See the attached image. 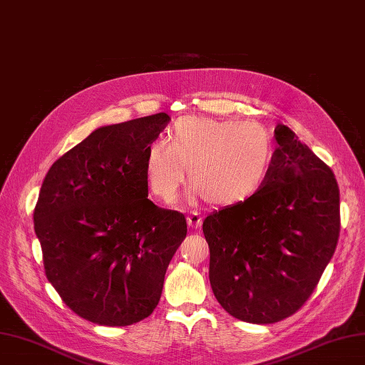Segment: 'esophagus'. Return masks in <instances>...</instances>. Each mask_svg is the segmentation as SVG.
Listing matches in <instances>:
<instances>
[{
	"label": "esophagus",
	"mask_w": 365,
	"mask_h": 365,
	"mask_svg": "<svg viewBox=\"0 0 365 365\" xmlns=\"http://www.w3.org/2000/svg\"><path fill=\"white\" fill-rule=\"evenodd\" d=\"M187 224L192 228H200L202 225V217L197 215V213H192L187 216Z\"/></svg>",
	"instance_id": "obj_1"
}]
</instances>
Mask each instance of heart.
I'll return each instance as SVG.
<instances>
[{"mask_svg":"<svg viewBox=\"0 0 365 365\" xmlns=\"http://www.w3.org/2000/svg\"><path fill=\"white\" fill-rule=\"evenodd\" d=\"M169 140H153L145 150L149 189L168 204L178 200L187 169L208 204L233 207L257 195L272 168V137L254 121L185 115L175 121Z\"/></svg>","mask_w":365,"mask_h":365,"instance_id":"heart-1","label":"heart"}]
</instances>
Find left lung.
Returning <instances> with one entry per match:
<instances>
[{
    "instance_id": "left-lung-1",
    "label": "left lung",
    "mask_w": 365,
    "mask_h": 365,
    "mask_svg": "<svg viewBox=\"0 0 365 365\" xmlns=\"http://www.w3.org/2000/svg\"><path fill=\"white\" fill-rule=\"evenodd\" d=\"M267 182L244 204L208 215V277L237 319L271 324L295 314L322 279L339 236L334 172L284 125Z\"/></svg>"
}]
</instances>
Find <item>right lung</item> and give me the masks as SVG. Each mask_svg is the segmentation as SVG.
I'll use <instances>...</instances> for the list:
<instances>
[{
	"mask_svg": "<svg viewBox=\"0 0 365 365\" xmlns=\"http://www.w3.org/2000/svg\"><path fill=\"white\" fill-rule=\"evenodd\" d=\"M165 113L102 126L54 161L33 213L48 282L74 314L129 326L157 307L187 235L182 213L148 200L145 150Z\"/></svg>",
	"mask_w": 365,
	"mask_h": 365,
	"instance_id": "1",
	"label": "right lung"
}]
</instances>
